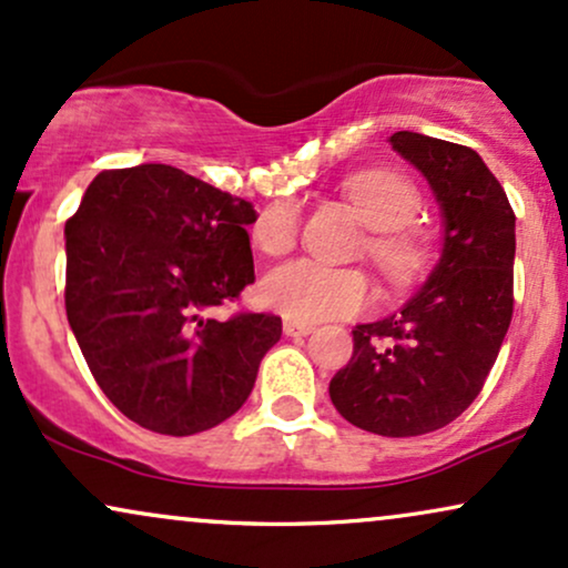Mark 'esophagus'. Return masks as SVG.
Instances as JSON below:
<instances>
[{"mask_svg": "<svg viewBox=\"0 0 568 568\" xmlns=\"http://www.w3.org/2000/svg\"><path fill=\"white\" fill-rule=\"evenodd\" d=\"M311 332H313L311 324L292 322V318H286V322H284V335L286 337H305V335H311Z\"/></svg>", "mask_w": 568, "mask_h": 568, "instance_id": "1", "label": "esophagus"}]
</instances>
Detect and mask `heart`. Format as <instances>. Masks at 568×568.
<instances>
[{
	"mask_svg": "<svg viewBox=\"0 0 568 568\" xmlns=\"http://www.w3.org/2000/svg\"><path fill=\"white\" fill-rule=\"evenodd\" d=\"M351 199L366 223L375 229L366 244L379 276L390 286H409L425 271L430 257V239L412 223L423 206L417 185L398 170H364L345 180ZM300 206L295 199H273L263 206L252 242L265 255H286L297 242ZM265 305L292 322H324V318L353 316L372 303L369 278L362 271L335 268L316 260H295L273 268L260 286Z\"/></svg>",
	"mask_w": 568,
	"mask_h": 568,
	"instance_id": "b5f03b06",
	"label": "heart"
}]
</instances>
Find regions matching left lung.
Returning a JSON list of instances; mask_svg holds the SVG:
<instances>
[{
  "mask_svg": "<svg viewBox=\"0 0 568 568\" xmlns=\"http://www.w3.org/2000/svg\"><path fill=\"white\" fill-rule=\"evenodd\" d=\"M393 149L428 178L444 210V255L402 313L353 329L329 398L356 428L433 433L481 393L513 318L516 212L468 145L396 132Z\"/></svg>",
  "mask_w": 568,
  "mask_h": 568,
  "instance_id": "obj_1",
  "label": "left lung"
}]
</instances>
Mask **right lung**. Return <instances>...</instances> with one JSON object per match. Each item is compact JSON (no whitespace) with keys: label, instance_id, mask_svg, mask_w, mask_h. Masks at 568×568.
I'll list each match as a JSON object with an SVG mask.
<instances>
[{"label":"right lung","instance_id":"right-lung-1","mask_svg":"<svg viewBox=\"0 0 568 568\" xmlns=\"http://www.w3.org/2000/svg\"><path fill=\"white\" fill-rule=\"evenodd\" d=\"M255 220L170 164L103 170L65 220V316L100 390L140 428L210 430L255 388L282 318L212 316L255 284Z\"/></svg>","mask_w":568,"mask_h":568}]
</instances>
